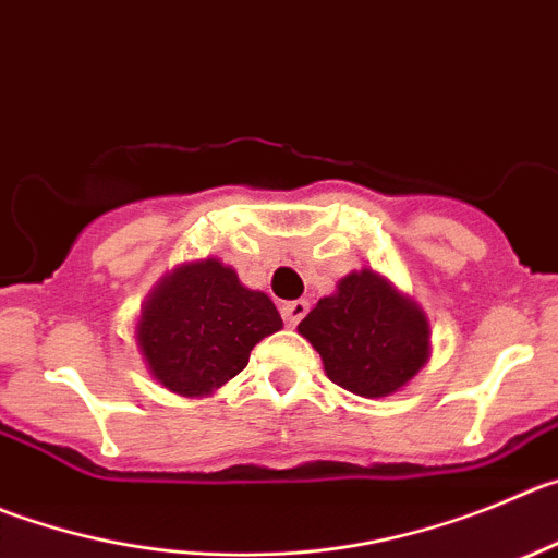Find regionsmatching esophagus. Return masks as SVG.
Instances as JSON below:
<instances>
[{
	"mask_svg": "<svg viewBox=\"0 0 558 558\" xmlns=\"http://www.w3.org/2000/svg\"><path fill=\"white\" fill-rule=\"evenodd\" d=\"M280 314H283L286 325L294 327L296 322H300L305 314H308V303H305V300H291V303H283Z\"/></svg>",
	"mask_w": 558,
	"mask_h": 558,
	"instance_id": "obj_1",
	"label": "esophagus"
}]
</instances>
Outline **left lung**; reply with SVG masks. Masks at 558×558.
<instances>
[{
  "label": "left lung",
  "instance_id": "8db88e82",
  "mask_svg": "<svg viewBox=\"0 0 558 558\" xmlns=\"http://www.w3.org/2000/svg\"><path fill=\"white\" fill-rule=\"evenodd\" d=\"M322 355L325 374L357 397H390L429 361V319L421 305L372 269L338 280L296 325Z\"/></svg>",
  "mask_w": 558,
  "mask_h": 558
}]
</instances>
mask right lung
Wrapping results in <instances>:
<instances>
[{
    "label": "right lung",
    "instance_id": "1",
    "mask_svg": "<svg viewBox=\"0 0 558 558\" xmlns=\"http://www.w3.org/2000/svg\"><path fill=\"white\" fill-rule=\"evenodd\" d=\"M283 327L264 291L217 258L181 264L145 300L137 347L148 372L179 397H206L236 377L262 338Z\"/></svg>",
    "mask_w": 558,
    "mask_h": 558
}]
</instances>
